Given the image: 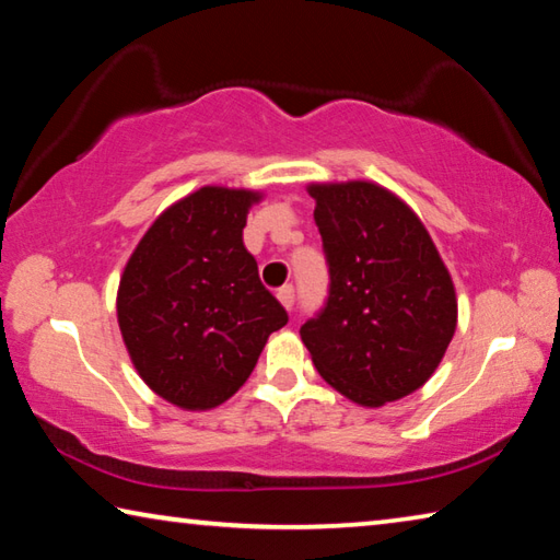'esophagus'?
<instances>
[{"label": "esophagus", "instance_id": "esophagus-1", "mask_svg": "<svg viewBox=\"0 0 560 560\" xmlns=\"http://www.w3.org/2000/svg\"><path fill=\"white\" fill-rule=\"evenodd\" d=\"M277 296H279V301L283 303V308H287V311H293V306H296V289H293V287H281Z\"/></svg>", "mask_w": 560, "mask_h": 560}]
</instances>
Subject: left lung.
<instances>
[{
  "mask_svg": "<svg viewBox=\"0 0 560 560\" xmlns=\"http://www.w3.org/2000/svg\"><path fill=\"white\" fill-rule=\"evenodd\" d=\"M328 296L301 326L316 371L365 407L428 383L457 326V299L428 230L373 183L311 185Z\"/></svg>",
  "mask_w": 560,
  "mask_h": 560,
  "instance_id": "1",
  "label": "left lung"
}]
</instances>
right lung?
Segmentation results:
<instances>
[{"mask_svg": "<svg viewBox=\"0 0 560 560\" xmlns=\"http://www.w3.org/2000/svg\"><path fill=\"white\" fill-rule=\"evenodd\" d=\"M257 200L246 189H197L158 217L122 271L118 326L132 365L185 410L230 400L289 320L242 240Z\"/></svg>", "mask_w": 560, "mask_h": 560, "instance_id": "right-lung-1", "label": "right lung"}]
</instances>
